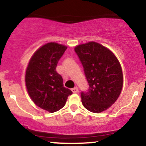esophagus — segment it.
<instances>
[{"label": "esophagus", "instance_id": "1", "mask_svg": "<svg viewBox=\"0 0 146 146\" xmlns=\"http://www.w3.org/2000/svg\"><path fill=\"white\" fill-rule=\"evenodd\" d=\"M72 91L74 93H76V92H78V91H79V89H78L77 87H74L73 88H72Z\"/></svg>", "mask_w": 146, "mask_h": 146}]
</instances>
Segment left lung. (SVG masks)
Here are the masks:
<instances>
[{"mask_svg":"<svg viewBox=\"0 0 146 146\" xmlns=\"http://www.w3.org/2000/svg\"><path fill=\"white\" fill-rule=\"evenodd\" d=\"M74 51L89 85L88 90L81 92L83 105L93 113L106 110L116 101L123 88L120 62L110 50L95 42L80 44Z\"/></svg>","mask_w":146,"mask_h":146,"instance_id":"1","label":"left lung"}]
</instances>
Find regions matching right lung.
I'll use <instances>...</instances> for the list:
<instances>
[{
	"mask_svg": "<svg viewBox=\"0 0 146 146\" xmlns=\"http://www.w3.org/2000/svg\"><path fill=\"white\" fill-rule=\"evenodd\" d=\"M67 46L55 42L46 44L30 60L26 72L28 92L37 106L54 113L65 106L72 92L63 86L62 76L56 68Z\"/></svg>",
	"mask_w": 146,
	"mask_h": 146,
	"instance_id": "obj_1",
	"label": "right lung"
}]
</instances>
